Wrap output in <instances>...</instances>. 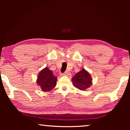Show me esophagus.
<instances>
[{
	"instance_id": "obj_1",
	"label": "esophagus",
	"mask_w": 130,
	"mask_h": 130,
	"mask_svg": "<svg viewBox=\"0 0 130 130\" xmlns=\"http://www.w3.org/2000/svg\"><path fill=\"white\" fill-rule=\"evenodd\" d=\"M69 72H64V73H61V76H68V75H69Z\"/></svg>"
}]
</instances>
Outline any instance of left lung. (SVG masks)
<instances>
[{
  "mask_svg": "<svg viewBox=\"0 0 130 130\" xmlns=\"http://www.w3.org/2000/svg\"><path fill=\"white\" fill-rule=\"evenodd\" d=\"M74 86L80 90L84 91L92 85L91 76L86 70L83 69L72 78Z\"/></svg>",
  "mask_w": 130,
  "mask_h": 130,
  "instance_id": "obj_1",
  "label": "left lung"
}]
</instances>
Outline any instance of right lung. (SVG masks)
<instances>
[{
  "instance_id": "obj_1",
  "label": "right lung",
  "mask_w": 130,
  "mask_h": 130,
  "mask_svg": "<svg viewBox=\"0 0 130 130\" xmlns=\"http://www.w3.org/2000/svg\"><path fill=\"white\" fill-rule=\"evenodd\" d=\"M57 80V77L53 75L52 70L46 67L39 72L37 83L42 91L48 92L56 87Z\"/></svg>"
}]
</instances>
